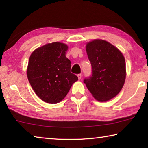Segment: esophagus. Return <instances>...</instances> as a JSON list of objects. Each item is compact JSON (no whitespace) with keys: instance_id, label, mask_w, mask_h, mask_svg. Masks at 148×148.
Segmentation results:
<instances>
[{"instance_id":"esophagus-1","label":"esophagus","mask_w":148,"mask_h":148,"mask_svg":"<svg viewBox=\"0 0 148 148\" xmlns=\"http://www.w3.org/2000/svg\"><path fill=\"white\" fill-rule=\"evenodd\" d=\"M77 77H78L79 79H81V78H82V74H77Z\"/></svg>"}]
</instances>
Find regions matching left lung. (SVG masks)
Segmentation results:
<instances>
[{"mask_svg": "<svg viewBox=\"0 0 148 148\" xmlns=\"http://www.w3.org/2000/svg\"><path fill=\"white\" fill-rule=\"evenodd\" d=\"M86 51L92 74L84 79V83L97 101H109L119 93L124 85L126 77L124 57L117 47L101 40L87 43Z\"/></svg>", "mask_w": 148, "mask_h": 148, "instance_id": "left-lung-1", "label": "left lung"}]
</instances>
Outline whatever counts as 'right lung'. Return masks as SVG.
<instances>
[{
    "label": "right lung",
    "mask_w": 148,
    "mask_h": 148,
    "mask_svg": "<svg viewBox=\"0 0 148 148\" xmlns=\"http://www.w3.org/2000/svg\"><path fill=\"white\" fill-rule=\"evenodd\" d=\"M68 46L60 42L44 45L32 52L27 77L40 99L49 104L58 103L78 78L71 72V61L66 57Z\"/></svg>",
    "instance_id": "obj_1"
}]
</instances>
